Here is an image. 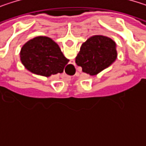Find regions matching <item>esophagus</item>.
I'll return each mask as SVG.
<instances>
[{
  "label": "esophagus",
  "mask_w": 146,
  "mask_h": 146,
  "mask_svg": "<svg viewBox=\"0 0 146 146\" xmlns=\"http://www.w3.org/2000/svg\"><path fill=\"white\" fill-rule=\"evenodd\" d=\"M69 69H70V68H69Z\"/></svg>",
  "instance_id": "esophagus-1"
}]
</instances>
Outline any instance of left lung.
<instances>
[{
	"mask_svg": "<svg viewBox=\"0 0 146 146\" xmlns=\"http://www.w3.org/2000/svg\"><path fill=\"white\" fill-rule=\"evenodd\" d=\"M117 56L116 43L111 38L94 35L82 44L75 62L84 73L93 76L111 66Z\"/></svg>",
	"mask_w": 146,
	"mask_h": 146,
	"instance_id": "1",
	"label": "left lung"
}]
</instances>
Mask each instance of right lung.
<instances>
[{"mask_svg": "<svg viewBox=\"0 0 146 146\" xmlns=\"http://www.w3.org/2000/svg\"><path fill=\"white\" fill-rule=\"evenodd\" d=\"M20 59L29 72L44 77L62 73L69 62L59 45L45 36L35 37L23 44Z\"/></svg>", "mask_w": 146, "mask_h": 146, "instance_id": "right-lung-1", "label": "right lung"}]
</instances>
